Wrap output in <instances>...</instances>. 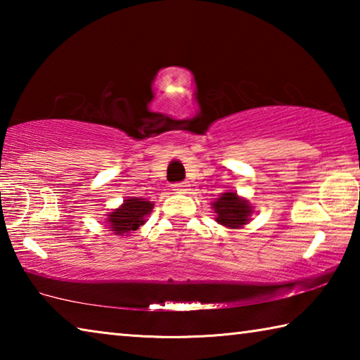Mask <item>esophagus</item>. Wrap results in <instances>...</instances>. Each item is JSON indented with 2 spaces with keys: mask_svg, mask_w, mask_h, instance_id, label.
I'll return each mask as SVG.
<instances>
[{
  "mask_svg": "<svg viewBox=\"0 0 360 360\" xmlns=\"http://www.w3.org/2000/svg\"><path fill=\"white\" fill-rule=\"evenodd\" d=\"M173 191L178 192V193H187L188 184H187V182H178V184H173Z\"/></svg>",
  "mask_w": 360,
  "mask_h": 360,
  "instance_id": "34e87169",
  "label": "esophagus"
}]
</instances>
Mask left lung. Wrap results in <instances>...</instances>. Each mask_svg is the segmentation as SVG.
I'll return each instance as SVG.
<instances>
[{"label": "left lung", "instance_id": "left-lung-1", "mask_svg": "<svg viewBox=\"0 0 360 360\" xmlns=\"http://www.w3.org/2000/svg\"><path fill=\"white\" fill-rule=\"evenodd\" d=\"M212 210L216 212V221L229 229H241L254 212L251 203L238 197L236 192L221 193V197L212 203Z\"/></svg>", "mask_w": 360, "mask_h": 360}]
</instances>
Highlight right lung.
<instances>
[{"instance_id":"obj_1","label":"right lung","mask_w":360,"mask_h":360,"mask_svg":"<svg viewBox=\"0 0 360 360\" xmlns=\"http://www.w3.org/2000/svg\"><path fill=\"white\" fill-rule=\"evenodd\" d=\"M154 205L148 200L131 197L129 200H124L117 210H114L111 214H108L106 222L109 224V229L114 231V235L125 236L130 235L131 231L139 229L146 221V216L150 214Z\"/></svg>"}]
</instances>
